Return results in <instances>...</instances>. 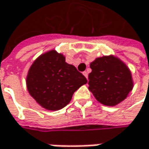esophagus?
Listing matches in <instances>:
<instances>
[{
    "label": "esophagus",
    "mask_w": 149,
    "mask_h": 149,
    "mask_svg": "<svg viewBox=\"0 0 149 149\" xmlns=\"http://www.w3.org/2000/svg\"><path fill=\"white\" fill-rule=\"evenodd\" d=\"M83 74L84 75V77H85L86 78H88V72H84Z\"/></svg>",
    "instance_id": "obj_1"
}]
</instances>
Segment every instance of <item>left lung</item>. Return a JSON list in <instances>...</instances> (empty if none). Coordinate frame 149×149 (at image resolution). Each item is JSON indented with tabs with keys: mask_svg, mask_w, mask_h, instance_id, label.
<instances>
[{
	"mask_svg": "<svg viewBox=\"0 0 149 149\" xmlns=\"http://www.w3.org/2000/svg\"><path fill=\"white\" fill-rule=\"evenodd\" d=\"M88 88L99 102L115 106L124 101L133 88L127 66L113 56L97 58L90 64Z\"/></svg>",
	"mask_w": 149,
	"mask_h": 149,
	"instance_id": "obj_1",
	"label": "left lung"
}]
</instances>
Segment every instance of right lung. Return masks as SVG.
<instances>
[{
	"mask_svg": "<svg viewBox=\"0 0 149 149\" xmlns=\"http://www.w3.org/2000/svg\"><path fill=\"white\" fill-rule=\"evenodd\" d=\"M86 83V77L54 50L36 60L26 79L30 95L42 107L52 111L65 107L75 91Z\"/></svg>",
	"mask_w": 149,
	"mask_h": 149,
	"instance_id": "add662e5",
	"label": "right lung"
}]
</instances>
